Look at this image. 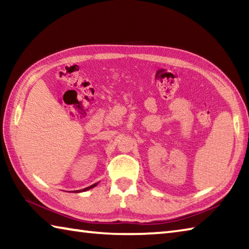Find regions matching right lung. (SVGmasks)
Here are the masks:
<instances>
[{
    "label": "right lung",
    "instance_id": "add662e5",
    "mask_svg": "<svg viewBox=\"0 0 249 249\" xmlns=\"http://www.w3.org/2000/svg\"><path fill=\"white\" fill-rule=\"evenodd\" d=\"M97 185V183H95V184H93V185H91V186H89V187H86V188H83V189H79V190H75V193H82V192H87V190H89V189H91V188H93V187H95Z\"/></svg>",
    "mask_w": 249,
    "mask_h": 249
}]
</instances>
